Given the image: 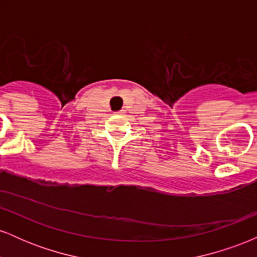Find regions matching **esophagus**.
<instances>
[{"instance_id": "obj_1", "label": "esophagus", "mask_w": 257, "mask_h": 257, "mask_svg": "<svg viewBox=\"0 0 257 257\" xmlns=\"http://www.w3.org/2000/svg\"><path fill=\"white\" fill-rule=\"evenodd\" d=\"M124 112H125V110H120L118 113H124Z\"/></svg>"}]
</instances>
